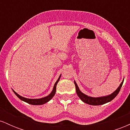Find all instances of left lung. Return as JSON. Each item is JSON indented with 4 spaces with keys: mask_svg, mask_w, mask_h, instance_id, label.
<instances>
[{
    "mask_svg": "<svg viewBox=\"0 0 130 130\" xmlns=\"http://www.w3.org/2000/svg\"><path fill=\"white\" fill-rule=\"evenodd\" d=\"M123 80L121 84H120L119 87L117 88V90L114 91L112 93H111V95H108V96H101V97H92V96H89L87 95H85L84 93H83V92H81L79 89L78 86L76 82L74 81V84H75L76 87V93L78 95V96L79 98L83 102L86 103L88 104H90V105H94V106H97V105H101V104H104L106 103L109 102L112 100L114 98L116 97V96L118 95L119 92H120V89H121L122 84L123 83Z\"/></svg>",
    "mask_w": 130,
    "mask_h": 130,
    "instance_id": "left-lung-1",
    "label": "left lung"
}]
</instances>
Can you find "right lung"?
Returning <instances> with one entry per match:
<instances>
[{"mask_svg": "<svg viewBox=\"0 0 130 130\" xmlns=\"http://www.w3.org/2000/svg\"><path fill=\"white\" fill-rule=\"evenodd\" d=\"M60 76H61V74L60 75V76H59V79H58L56 81V83H55L54 86L53 90V91H52L51 93L49 95H47V96L40 98V99H29V98H24V97H23V96H20V95H18V94L16 93V92H14V90H13V92L15 93V95H16V96H17L19 98V99L21 100H22V101H25V102L27 103L32 104V105H41V104H43L46 103L48 102V101L51 100L53 98V96H54L55 93H56V92L57 84L58 82L59 81V79H60Z\"/></svg>", "mask_w": 130, "mask_h": 130, "instance_id": "obj_1", "label": "right lung"}]
</instances>
